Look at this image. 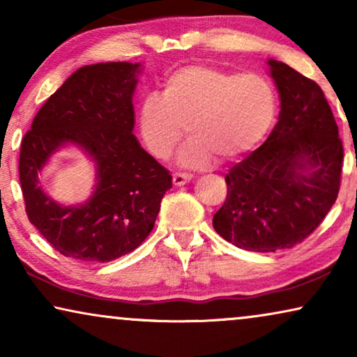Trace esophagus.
Segmentation results:
<instances>
[{
  "instance_id": "34e87169",
  "label": "esophagus",
  "mask_w": 357,
  "mask_h": 357,
  "mask_svg": "<svg viewBox=\"0 0 357 357\" xmlns=\"http://www.w3.org/2000/svg\"><path fill=\"white\" fill-rule=\"evenodd\" d=\"M192 178H193L192 174H185V172H175L174 177H172L174 185H177V187H182V185L190 182Z\"/></svg>"
}]
</instances>
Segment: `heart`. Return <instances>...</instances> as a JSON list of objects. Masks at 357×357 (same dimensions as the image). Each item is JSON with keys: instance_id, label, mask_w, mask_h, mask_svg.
Listing matches in <instances>:
<instances>
[{"instance_id": "heart-1", "label": "heart", "mask_w": 357, "mask_h": 357, "mask_svg": "<svg viewBox=\"0 0 357 357\" xmlns=\"http://www.w3.org/2000/svg\"><path fill=\"white\" fill-rule=\"evenodd\" d=\"M278 94L260 73L187 65L164 79L162 96L144 97L139 130L154 158L167 159L183 138L178 164L204 169L216 155L232 160L250 153L276 121Z\"/></svg>"}]
</instances>
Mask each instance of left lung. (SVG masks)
<instances>
[{"label": "left lung", "mask_w": 357, "mask_h": 357, "mask_svg": "<svg viewBox=\"0 0 357 357\" xmlns=\"http://www.w3.org/2000/svg\"><path fill=\"white\" fill-rule=\"evenodd\" d=\"M268 65L280 120L229 170L226 202L213 218L219 236L248 252L282 250L309 237L335 204L343 170V143L320 86L286 63Z\"/></svg>", "instance_id": "obj_1"}]
</instances>
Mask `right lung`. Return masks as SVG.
<instances>
[{
	"mask_svg": "<svg viewBox=\"0 0 357 357\" xmlns=\"http://www.w3.org/2000/svg\"><path fill=\"white\" fill-rule=\"evenodd\" d=\"M139 63L82 66L37 112L24 135L19 180L26 213L61 255L112 261L133 252L153 231L172 175L133 135V92ZM65 144L96 162L98 185L79 207H61L38 187V174Z\"/></svg>",
	"mask_w": 357,
	"mask_h": 357,
	"instance_id": "add662e5",
	"label": "right lung"
}]
</instances>
